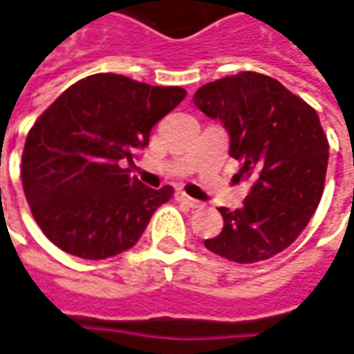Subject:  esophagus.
<instances>
[{
	"label": "esophagus",
	"instance_id": "obj_1",
	"mask_svg": "<svg viewBox=\"0 0 354 354\" xmlns=\"http://www.w3.org/2000/svg\"><path fill=\"white\" fill-rule=\"evenodd\" d=\"M176 199H178V201H180V203H184V205H187V207H192V209H196V207H199V205H201V203H199L197 199L186 196L184 192H178Z\"/></svg>",
	"mask_w": 354,
	"mask_h": 354
}]
</instances>
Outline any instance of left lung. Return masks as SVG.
<instances>
[{
    "label": "left lung",
    "mask_w": 354,
    "mask_h": 354,
    "mask_svg": "<svg viewBox=\"0 0 354 354\" xmlns=\"http://www.w3.org/2000/svg\"><path fill=\"white\" fill-rule=\"evenodd\" d=\"M194 102L223 122L238 176L254 182L242 207L218 209L225 225L205 248L236 263L277 256L308 225L324 194L329 143L316 110L256 71L207 83Z\"/></svg>",
    "instance_id": "obj_1"
}]
</instances>
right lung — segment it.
<instances>
[{"label":"right lung","instance_id":"1","mask_svg":"<svg viewBox=\"0 0 354 354\" xmlns=\"http://www.w3.org/2000/svg\"><path fill=\"white\" fill-rule=\"evenodd\" d=\"M184 96L182 86L96 73L46 108L26 136L21 178L50 242L83 259H106L136 246L174 189L143 186L124 165H133L153 126Z\"/></svg>","mask_w":354,"mask_h":354}]
</instances>
